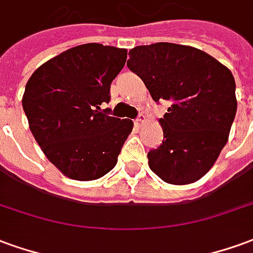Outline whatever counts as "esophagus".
I'll list each match as a JSON object with an SVG mask.
<instances>
[{"mask_svg": "<svg viewBox=\"0 0 253 253\" xmlns=\"http://www.w3.org/2000/svg\"><path fill=\"white\" fill-rule=\"evenodd\" d=\"M145 121H147V119H145L144 114H140L139 119L134 121V124L137 125V126H141V125H143V124H145Z\"/></svg>", "mask_w": 253, "mask_h": 253, "instance_id": "1", "label": "esophagus"}]
</instances>
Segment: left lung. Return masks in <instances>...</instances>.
Segmentation results:
<instances>
[{
	"label": "left lung",
	"mask_w": 253,
	"mask_h": 253,
	"mask_svg": "<svg viewBox=\"0 0 253 253\" xmlns=\"http://www.w3.org/2000/svg\"><path fill=\"white\" fill-rule=\"evenodd\" d=\"M128 68L155 102L171 101L163 119V143L148 152L149 169L171 185H190L209 171L229 137L237 110L235 78L217 59L174 43L139 45Z\"/></svg>",
	"instance_id": "1"
}]
</instances>
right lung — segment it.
Masks as SVG:
<instances>
[{
    "label": "right lung",
    "mask_w": 253,
    "mask_h": 253,
    "mask_svg": "<svg viewBox=\"0 0 253 253\" xmlns=\"http://www.w3.org/2000/svg\"><path fill=\"white\" fill-rule=\"evenodd\" d=\"M128 51L98 43L77 45L31 75L23 95L29 129L47 159L70 179L95 180L114 169L133 129L101 110Z\"/></svg>",
    "instance_id": "right-lung-1"
}]
</instances>
